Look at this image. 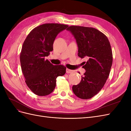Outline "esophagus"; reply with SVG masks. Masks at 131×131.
<instances>
[{"mask_svg":"<svg viewBox=\"0 0 131 131\" xmlns=\"http://www.w3.org/2000/svg\"><path fill=\"white\" fill-rule=\"evenodd\" d=\"M66 72H67V73H68V74L72 73L73 72V70H70V69H68V68H67V69H66Z\"/></svg>","mask_w":131,"mask_h":131,"instance_id":"1","label":"esophagus"}]
</instances>
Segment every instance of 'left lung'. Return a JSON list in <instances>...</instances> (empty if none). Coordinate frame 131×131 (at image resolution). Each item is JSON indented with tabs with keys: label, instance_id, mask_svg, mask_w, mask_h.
I'll return each instance as SVG.
<instances>
[{
	"label": "left lung",
	"instance_id": "1",
	"mask_svg": "<svg viewBox=\"0 0 131 131\" xmlns=\"http://www.w3.org/2000/svg\"><path fill=\"white\" fill-rule=\"evenodd\" d=\"M67 30L76 39L78 56L88 59L82 67L86 72L72 90L78 97L88 100L99 93L108 78L113 63L110 43L104 34L92 27L71 26Z\"/></svg>",
	"mask_w": 131,
	"mask_h": 131
}]
</instances>
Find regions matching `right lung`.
<instances>
[{"mask_svg":"<svg viewBox=\"0 0 131 131\" xmlns=\"http://www.w3.org/2000/svg\"><path fill=\"white\" fill-rule=\"evenodd\" d=\"M68 27L59 23H45L31 30L23 42L20 53L21 69L27 86L38 96L52 93L56 78L66 73V67L54 66L45 57L53 50L57 34Z\"/></svg>","mask_w":131,"mask_h":131,"instance_id":"right-lung-1","label":"right lung"}]
</instances>
